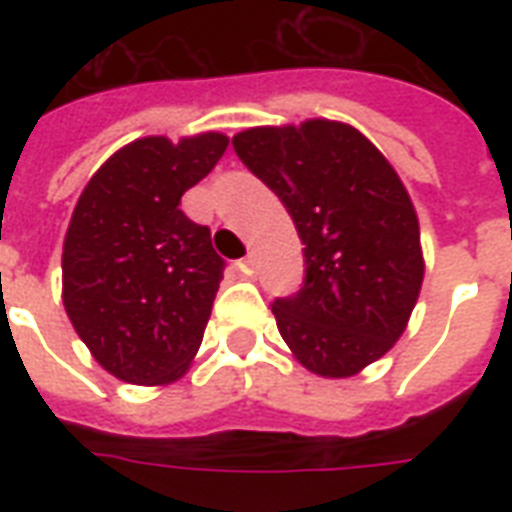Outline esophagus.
Instances as JSON below:
<instances>
[{
  "mask_svg": "<svg viewBox=\"0 0 512 512\" xmlns=\"http://www.w3.org/2000/svg\"><path fill=\"white\" fill-rule=\"evenodd\" d=\"M236 271H239L244 279H252V276H255V257L249 255L244 257V260H239V263H236Z\"/></svg>",
  "mask_w": 512,
  "mask_h": 512,
  "instance_id": "34e87169",
  "label": "esophagus"
}]
</instances>
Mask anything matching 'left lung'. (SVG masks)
Returning <instances> with one entry per match:
<instances>
[{
    "label": "left lung",
    "mask_w": 512,
    "mask_h": 512,
    "mask_svg": "<svg viewBox=\"0 0 512 512\" xmlns=\"http://www.w3.org/2000/svg\"><path fill=\"white\" fill-rule=\"evenodd\" d=\"M233 148L305 244L303 287L273 303L281 337L308 372L353 377L396 345L420 297L425 260L409 191L345 122L252 127Z\"/></svg>",
    "instance_id": "left-lung-1"
}]
</instances>
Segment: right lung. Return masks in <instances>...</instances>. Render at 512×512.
<instances>
[{
	"instance_id": "add662e5",
	"label": "right lung",
	"mask_w": 512,
	"mask_h": 512,
	"mask_svg": "<svg viewBox=\"0 0 512 512\" xmlns=\"http://www.w3.org/2000/svg\"><path fill=\"white\" fill-rule=\"evenodd\" d=\"M223 132L138 138L84 185L63 241V305L106 372L132 385L180 380L223 281L207 225L180 196L212 172Z\"/></svg>"
}]
</instances>
